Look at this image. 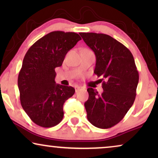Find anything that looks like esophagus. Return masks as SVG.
I'll return each instance as SVG.
<instances>
[{
	"instance_id": "obj_1",
	"label": "esophagus",
	"mask_w": 158,
	"mask_h": 158,
	"mask_svg": "<svg viewBox=\"0 0 158 158\" xmlns=\"http://www.w3.org/2000/svg\"><path fill=\"white\" fill-rule=\"evenodd\" d=\"M75 92H78L79 90H83V87H81V86H79V85H77V86H75Z\"/></svg>"
}]
</instances>
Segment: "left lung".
<instances>
[{"label": "left lung", "mask_w": 158, "mask_h": 158, "mask_svg": "<svg viewBox=\"0 0 158 158\" xmlns=\"http://www.w3.org/2000/svg\"><path fill=\"white\" fill-rule=\"evenodd\" d=\"M80 35L94 52V73L102 77L103 89L98 94L88 88L89 97L84 104L88 120L98 128H111L122 120L135 100L139 73L135 59L128 48L111 36L92 32Z\"/></svg>", "instance_id": "1"}]
</instances>
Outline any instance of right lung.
I'll list each match as a JSON object with an SVG mask.
<instances>
[{"label":"right lung","mask_w":158,"mask_h":158,"mask_svg":"<svg viewBox=\"0 0 158 158\" xmlns=\"http://www.w3.org/2000/svg\"><path fill=\"white\" fill-rule=\"evenodd\" d=\"M80 40L81 37L75 32L52 31L26 53L18 77L21 104L39 126L52 127L62 120L64 103L74 95L75 89L56 84L55 70Z\"/></svg>","instance_id":"1"}]
</instances>
